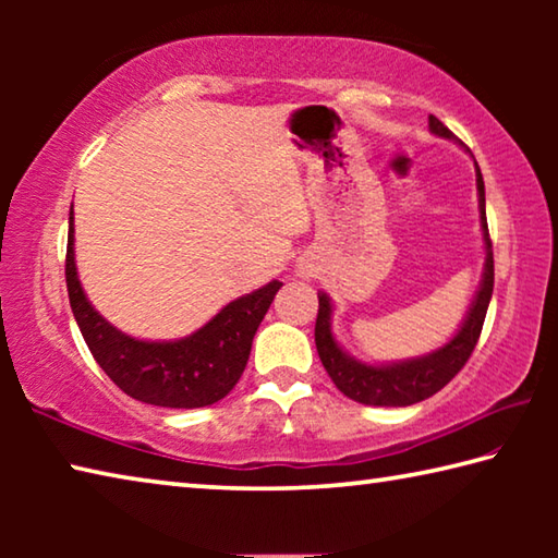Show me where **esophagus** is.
I'll list each match as a JSON object with an SVG mask.
<instances>
[{
    "label": "esophagus",
    "instance_id": "esophagus-1",
    "mask_svg": "<svg viewBox=\"0 0 558 558\" xmlns=\"http://www.w3.org/2000/svg\"><path fill=\"white\" fill-rule=\"evenodd\" d=\"M298 276H310V272H307V268L300 266V268H298Z\"/></svg>",
    "mask_w": 558,
    "mask_h": 558
}]
</instances>
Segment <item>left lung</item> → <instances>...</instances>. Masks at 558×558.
I'll return each mask as SVG.
<instances>
[{
	"instance_id": "1",
	"label": "left lung",
	"mask_w": 558,
	"mask_h": 558,
	"mask_svg": "<svg viewBox=\"0 0 558 558\" xmlns=\"http://www.w3.org/2000/svg\"><path fill=\"white\" fill-rule=\"evenodd\" d=\"M428 128L433 135L452 140L458 137L442 125L436 116H428ZM475 177H477V204H480V226H483V241H485V268L483 280L475 292V300L468 310L465 319H462L456 337L438 347L436 352L403 359V362L391 364H366L359 362L352 354H347L332 335V300L327 292H317L319 310L315 323V344L317 354L323 359V366L329 374V379L342 391L347 399L359 401L364 405H411L418 401L430 399L438 393L452 376H456L475 349L480 332H483V323L493 300L495 288V260H493V241H489L487 231V214H485V182L480 174V167L475 162Z\"/></svg>"
}]
</instances>
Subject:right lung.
Here are the masks:
<instances>
[{
	"label": "right lung",
	"instance_id": "1",
	"mask_svg": "<svg viewBox=\"0 0 558 558\" xmlns=\"http://www.w3.org/2000/svg\"><path fill=\"white\" fill-rule=\"evenodd\" d=\"M65 286L75 323L100 369L132 399L165 409H202L221 401L248 362L253 337L266 317L280 280L231 300L209 323L189 337L169 342L135 339L102 317L83 292L75 270L73 209L69 214Z\"/></svg>",
	"mask_w": 558,
	"mask_h": 558
}]
</instances>
